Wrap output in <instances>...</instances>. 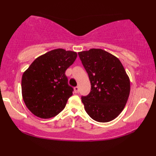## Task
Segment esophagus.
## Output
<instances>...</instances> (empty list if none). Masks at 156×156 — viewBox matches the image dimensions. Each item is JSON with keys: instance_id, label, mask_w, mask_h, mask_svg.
<instances>
[{"instance_id": "34e87169", "label": "esophagus", "mask_w": 156, "mask_h": 156, "mask_svg": "<svg viewBox=\"0 0 156 156\" xmlns=\"http://www.w3.org/2000/svg\"><path fill=\"white\" fill-rule=\"evenodd\" d=\"M74 91H75L76 93H78L79 92V87L76 86V87H74Z\"/></svg>"}]
</instances>
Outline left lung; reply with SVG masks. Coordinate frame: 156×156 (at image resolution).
<instances>
[{
	"mask_svg": "<svg viewBox=\"0 0 156 156\" xmlns=\"http://www.w3.org/2000/svg\"><path fill=\"white\" fill-rule=\"evenodd\" d=\"M88 74L91 91L82 97L84 108L98 122L115 119L124 109L130 93V80L119 59L101 49L78 52Z\"/></svg>",
	"mask_w": 156,
	"mask_h": 156,
	"instance_id": "left-lung-1",
	"label": "left lung"
}]
</instances>
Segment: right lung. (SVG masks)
Wrapping results in <instances>:
<instances>
[{
    "instance_id": "right-lung-1",
    "label": "right lung",
    "mask_w": 156,
    "mask_h": 156,
    "mask_svg": "<svg viewBox=\"0 0 156 156\" xmlns=\"http://www.w3.org/2000/svg\"><path fill=\"white\" fill-rule=\"evenodd\" d=\"M77 53L56 49L37 57L22 77V95L26 107L41 119L54 117L64 109L73 88L65 72Z\"/></svg>"
}]
</instances>
